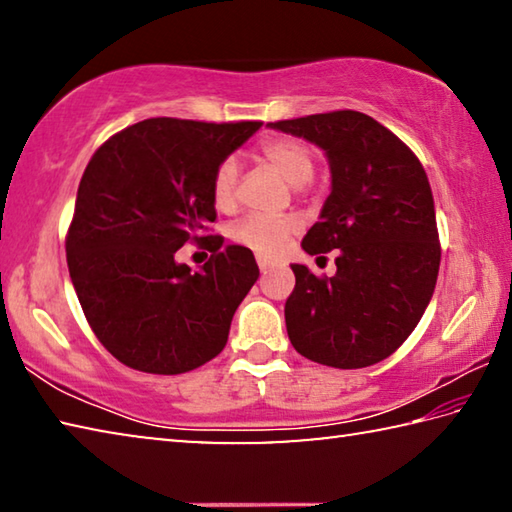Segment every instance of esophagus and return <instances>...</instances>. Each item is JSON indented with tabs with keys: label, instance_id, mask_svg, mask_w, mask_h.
I'll use <instances>...</instances> for the list:
<instances>
[{
	"label": "esophagus",
	"instance_id": "34e87169",
	"mask_svg": "<svg viewBox=\"0 0 512 512\" xmlns=\"http://www.w3.org/2000/svg\"><path fill=\"white\" fill-rule=\"evenodd\" d=\"M257 266H259V271H262V273L266 275V273L271 271V268H273V262H271V259L262 257V255H257Z\"/></svg>",
	"mask_w": 512,
	"mask_h": 512
}]
</instances>
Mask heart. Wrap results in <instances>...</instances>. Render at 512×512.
Wrapping results in <instances>:
<instances>
[{
  "label": "heart",
  "mask_w": 512,
  "mask_h": 512,
  "mask_svg": "<svg viewBox=\"0 0 512 512\" xmlns=\"http://www.w3.org/2000/svg\"><path fill=\"white\" fill-rule=\"evenodd\" d=\"M257 158L266 167L280 173L291 185H305L314 176L316 155L305 142L293 137H268L257 146ZM239 164L235 158H223L212 173V203L216 210L230 212L237 203ZM300 230L298 214L262 216L248 214L230 225L228 235L237 246H244L262 257H277L287 246V241Z\"/></svg>",
  "instance_id": "b5f03b06"
}]
</instances>
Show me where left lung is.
<instances>
[{
	"instance_id": "1",
	"label": "left lung",
	"mask_w": 512,
	"mask_h": 512,
	"mask_svg": "<svg viewBox=\"0 0 512 512\" xmlns=\"http://www.w3.org/2000/svg\"><path fill=\"white\" fill-rule=\"evenodd\" d=\"M327 153L332 194L302 248L336 253L332 277L293 264L284 305L302 357L352 370L384 361L420 323L438 280L440 241L431 187L400 137L357 110L273 121Z\"/></svg>"
}]
</instances>
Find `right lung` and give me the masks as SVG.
Listing matches in <instances>:
<instances>
[{"label":"right lung","mask_w":512,"mask_h":512,"mask_svg":"<svg viewBox=\"0 0 512 512\" xmlns=\"http://www.w3.org/2000/svg\"><path fill=\"white\" fill-rule=\"evenodd\" d=\"M259 126L153 117L94 151L65 237L67 266L94 336L124 366L180 375L228 343L259 268L248 248L207 235L210 183ZM185 243L213 253L201 272L175 262Z\"/></svg>","instance_id":"1"}]
</instances>
